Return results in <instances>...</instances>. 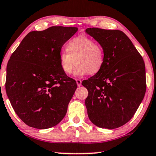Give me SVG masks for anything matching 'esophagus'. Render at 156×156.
Here are the masks:
<instances>
[{"label": "esophagus", "instance_id": "esophagus-1", "mask_svg": "<svg viewBox=\"0 0 156 156\" xmlns=\"http://www.w3.org/2000/svg\"><path fill=\"white\" fill-rule=\"evenodd\" d=\"M76 81L77 85H78V86H79V87H80V86H81V83H82L81 80H80V79H76Z\"/></svg>", "mask_w": 156, "mask_h": 156}]
</instances>
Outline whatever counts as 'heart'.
Masks as SVG:
<instances>
[{
    "instance_id": "b5f03b06",
    "label": "heart",
    "mask_w": 156,
    "mask_h": 156,
    "mask_svg": "<svg viewBox=\"0 0 156 156\" xmlns=\"http://www.w3.org/2000/svg\"><path fill=\"white\" fill-rule=\"evenodd\" d=\"M67 50L59 55L60 68L66 74H70L76 62L74 75L82 76L94 75L101 70L104 63L103 48L86 35H80L67 44Z\"/></svg>"
}]
</instances>
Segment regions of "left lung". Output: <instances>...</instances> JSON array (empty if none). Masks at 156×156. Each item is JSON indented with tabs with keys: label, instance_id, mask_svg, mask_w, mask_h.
<instances>
[{
	"label": "left lung",
	"instance_id": "1",
	"mask_svg": "<svg viewBox=\"0 0 156 156\" xmlns=\"http://www.w3.org/2000/svg\"><path fill=\"white\" fill-rule=\"evenodd\" d=\"M86 33L99 43L104 63L99 72L82 82L89 119L96 126L115 129L132 119L146 90L143 59L123 31L88 28Z\"/></svg>",
	"mask_w": 156,
	"mask_h": 156
}]
</instances>
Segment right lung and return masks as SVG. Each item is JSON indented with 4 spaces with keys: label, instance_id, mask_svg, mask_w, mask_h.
Wrapping results in <instances>:
<instances>
[{
    "label": "right lung",
    "instance_id": "add662e5",
    "mask_svg": "<svg viewBox=\"0 0 156 156\" xmlns=\"http://www.w3.org/2000/svg\"><path fill=\"white\" fill-rule=\"evenodd\" d=\"M77 27L29 32L8 62L5 90L13 109L29 127L48 129L66 116L77 88L60 68L59 55Z\"/></svg>",
    "mask_w": 156,
    "mask_h": 156
}]
</instances>
